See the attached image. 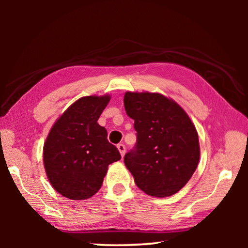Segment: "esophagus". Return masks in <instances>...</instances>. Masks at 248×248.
<instances>
[{"instance_id":"1","label":"esophagus","mask_w":248,"mask_h":248,"mask_svg":"<svg viewBox=\"0 0 248 248\" xmlns=\"http://www.w3.org/2000/svg\"><path fill=\"white\" fill-rule=\"evenodd\" d=\"M117 148H118L119 152H120V154H121V156H124V153H125V145L123 144V143H119L118 145H117Z\"/></svg>"}]
</instances>
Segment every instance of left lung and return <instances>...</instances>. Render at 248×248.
Here are the masks:
<instances>
[{"mask_svg": "<svg viewBox=\"0 0 248 248\" xmlns=\"http://www.w3.org/2000/svg\"><path fill=\"white\" fill-rule=\"evenodd\" d=\"M134 120L137 143L124 155V164L142 191L164 198L178 192L198 166V133L184 109L157 93H132L124 97Z\"/></svg>", "mask_w": 248, "mask_h": 248, "instance_id": "left-lung-1", "label": "left lung"}]
</instances>
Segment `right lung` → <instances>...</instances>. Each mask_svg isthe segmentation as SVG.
<instances>
[{"label":"right lung","instance_id":"1","mask_svg":"<svg viewBox=\"0 0 248 248\" xmlns=\"http://www.w3.org/2000/svg\"><path fill=\"white\" fill-rule=\"evenodd\" d=\"M110 96H86L73 103L50 130L44 165L52 187L72 200L91 198L103 185L108 165L119 161L118 149L107 140L97 120Z\"/></svg>","mask_w":248,"mask_h":248}]
</instances>
